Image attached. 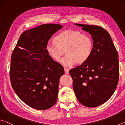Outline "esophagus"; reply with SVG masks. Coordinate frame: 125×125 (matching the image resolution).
<instances>
[{
    "instance_id": "esophagus-1",
    "label": "esophagus",
    "mask_w": 125,
    "mask_h": 125,
    "mask_svg": "<svg viewBox=\"0 0 125 125\" xmlns=\"http://www.w3.org/2000/svg\"><path fill=\"white\" fill-rule=\"evenodd\" d=\"M64 69L65 73L66 74H69V69H68V68H67L64 67Z\"/></svg>"
}]
</instances>
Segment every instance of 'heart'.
<instances>
[{
	"instance_id": "1",
	"label": "heart",
	"mask_w": 125,
	"mask_h": 125,
	"mask_svg": "<svg viewBox=\"0 0 125 125\" xmlns=\"http://www.w3.org/2000/svg\"><path fill=\"white\" fill-rule=\"evenodd\" d=\"M56 43L48 42L46 46L48 54L55 61H58L64 53L66 55L60 62L66 67L75 63L82 64L92 56L94 48L92 38L74 30H65L54 39Z\"/></svg>"
}]
</instances>
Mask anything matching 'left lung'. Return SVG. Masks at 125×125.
Listing matches in <instances>:
<instances>
[{
  "label": "left lung",
  "mask_w": 125,
  "mask_h": 125,
  "mask_svg": "<svg viewBox=\"0 0 125 125\" xmlns=\"http://www.w3.org/2000/svg\"><path fill=\"white\" fill-rule=\"evenodd\" d=\"M92 36L94 48L89 60L69 71L74 92L82 105L94 107L113 95L119 77L118 53L110 35L103 27L75 24Z\"/></svg>",
  "instance_id": "1"
}]
</instances>
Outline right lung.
Wrapping results in <instances>:
<instances>
[{
	"instance_id": "obj_1",
	"label": "right lung",
	"mask_w": 125,
	"mask_h": 125,
	"mask_svg": "<svg viewBox=\"0 0 125 125\" xmlns=\"http://www.w3.org/2000/svg\"><path fill=\"white\" fill-rule=\"evenodd\" d=\"M63 26L46 24L23 32L11 55V84L23 102L36 110L52 107L57 100L63 67L48 54L46 46Z\"/></svg>"
}]
</instances>
